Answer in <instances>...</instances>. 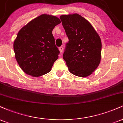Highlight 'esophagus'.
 I'll return each mask as SVG.
<instances>
[{
    "mask_svg": "<svg viewBox=\"0 0 123 123\" xmlns=\"http://www.w3.org/2000/svg\"><path fill=\"white\" fill-rule=\"evenodd\" d=\"M63 47L62 46H61V47H59V50H60V53H62V51H63Z\"/></svg>",
    "mask_w": 123,
    "mask_h": 123,
    "instance_id": "esophagus-1",
    "label": "esophagus"
}]
</instances>
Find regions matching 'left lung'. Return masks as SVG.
<instances>
[{
	"label": "left lung",
	"mask_w": 123,
	"mask_h": 123,
	"mask_svg": "<svg viewBox=\"0 0 123 123\" xmlns=\"http://www.w3.org/2000/svg\"><path fill=\"white\" fill-rule=\"evenodd\" d=\"M60 19L69 39L63 60L70 73L87 77L101 61L102 43L99 36L91 24L78 14L62 15Z\"/></svg>",
	"instance_id": "1"
}]
</instances>
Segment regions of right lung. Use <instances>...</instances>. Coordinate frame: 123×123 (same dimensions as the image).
<instances>
[{"mask_svg": "<svg viewBox=\"0 0 123 123\" xmlns=\"http://www.w3.org/2000/svg\"><path fill=\"white\" fill-rule=\"evenodd\" d=\"M60 23L57 17L42 14L18 32L14 50L15 59L25 73L38 77L51 71L60 54L52 31Z\"/></svg>", "mask_w": 123, "mask_h": 123, "instance_id": "obj_1", "label": "right lung"}]
</instances>
